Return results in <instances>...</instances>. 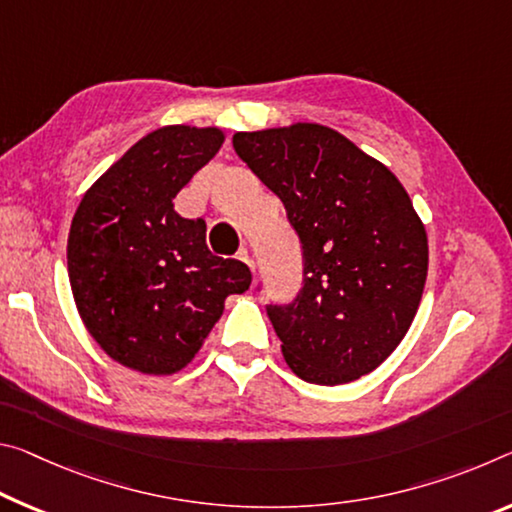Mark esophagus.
Here are the masks:
<instances>
[{
	"instance_id": "esophagus-1",
	"label": "esophagus",
	"mask_w": 512,
	"mask_h": 512,
	"mask_svg": "<svg viewBox=\"0 0 512 512\" xmlns=\"http://www.w3.org/2000/svg\"><path fill=\"white\" fill-rule=\"evenodd\" d=\"M239 259L243 264H248V266H253V257H250V253H248V248H241L239 250Z\"/></svg>"
}]
</instances>
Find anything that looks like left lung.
Segmentation results:
<instances>
[{"mask_svg":"<svg viewBox=\"0 0 512 512\" xmlns=\"http://www.w3.org/2000/svg\"><path fill=\"white\" fill-rule=\"evenodd\" d=\"M232 145L303 243V291L269 307L289 369L328 387L367 376L403 342L426 285L428 237L408 191L319 123L237 132Z\"/></svg>","mask_w":512,"mask_h":512,"instance_id":"left-lung-1","label":"left lung"}]
</instances>
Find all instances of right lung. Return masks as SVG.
<instances>
[{"label": "right lung", "mask_w": 512, "mask_h": 512, "mask_svg": "<svg viewBox=\"0 0 512 512\" xmlns=\"http://www.w3.org/2000/svg\"><path fill=\"white\" fill-rule=\"evenodd\" d=\"M221 127L166 125L136 141L81 198L68 234V275L91 337L123 367L173 376L250 287L239 259L209 253L205 221L173 200L214 159Z\"/></svg>", "instance_id": "1"}]
</instances>
